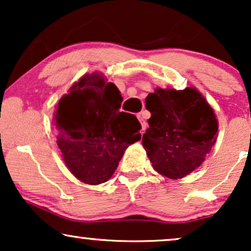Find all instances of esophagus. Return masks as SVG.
Returning a JSON list of instances; mask_svg holds the SVG:
<instances>
[{"instance_id": "1", "label": "esophagus", "mask_w": 251, "mask_h": 251, "mask_svg": "<svg viewBox=\"0 0 251 251\" xmlns=\"http://www.w3.org/2000/svg\"><path fill=\"white\" fill-rule=\"evenodd\" d=\"M137 118H138V120L140 122V124H142V131H145V129H146V122H145V119H144L143 114H138Z\"/></svg>"}]
</instances>
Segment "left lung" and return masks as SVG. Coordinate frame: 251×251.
I'll return each instance as SVG.
<instances>
[{
	"label": "left lung",
	"mask_w": 251,
	"mask_h": 251,
	"mask_svg": "<svg viewBox=\"0 0 251 251\" xmlns=\"http://www.w3.org/2000/svg\"><path fill=\"white\" fill-rule=\"evenodd\" d=\"M145 102L151 118L143 145L155 171L178 179L200 168L218 131L215 112L205 98L194 87H157Z\"/></svg>",
	"instance_id": "left-lung-1"
}]
</instances>
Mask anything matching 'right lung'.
<instances>
[{"label": "right lung", "instance_id": "obj_1", "mask_svg": "<svg viewBox=\"0 0 251 251\" xmlns=\"http://www.w3.org/2000/svg\"><path fill=\"white\" fill-rule=\"evenodd\" d=\"M123 97L101 73L85 74L54 112L57 146L68 170L82 183L107 181L124 152L142 138L133 114L120 112Z\"/></svg>", "mask_w": 251, "mask_h": 251}]
</instances>
